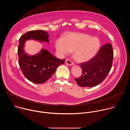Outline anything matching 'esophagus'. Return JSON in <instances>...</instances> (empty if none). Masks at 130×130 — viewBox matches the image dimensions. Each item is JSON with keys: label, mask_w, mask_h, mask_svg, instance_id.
Returning <instances> with one entry per match:
<instances>
[{"label": "esophagus", "mask_w": 130, "mask_h": 130, "mask_svg": "<svg viewBox=\"0 0 130 130\" xmlns=\"http://www.w3.org/2000/svg\"><path fill=\"white\" fill-rule=\"evenodd\" d=\"M65 63L66 64L69 65H73L74 64L73 62H72L71 60H70L69 59H66V60L65 61Z\"/></svg>", "instance_id": "34e87169"}]
</instances>
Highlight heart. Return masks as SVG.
<instances>
[{"label": "heart", "instance_id": "1", "mask_svg": "<svg viewBox=\"0 0 130 130\" xmlns=\"http://www.w3.org/2000/svg\"><path fill=\"white\" fill-rule=\"evenodd\" d=\"M101 43L99 39L82 33H70L55 41L57 50L61 55L73 51V57L79 62L88 61L98 53Z\"/></svg>", "mask_w": 130, "mask_h": 130}]
</instances>
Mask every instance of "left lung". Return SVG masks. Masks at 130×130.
Segmentation results:
<instances>
[{
	"label": "left lung",
	"instance_id": "1",
	"mask_svg": "<svg viewBox=\"0 0 130 130\" xmlns=\"http://www.w3.org/2000/svg\"><path fill=\"white\" fill-rule=\"evenodd\" d=\"M113 47L107 43L103 45L95 56L89 61L80 64L82 75L75 81L81 87H93L101 83L112 68Z\"/></svg>",
	"mask_w": 130,
	"mask_h": 130
}]
</instances>
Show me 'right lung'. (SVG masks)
<instances>
[{
    "label": "right lung",
    "mask_w": 130,
    "mask_h": 130,
    "mask_svg": "<svg viewBox=\"0 0 130 130\" xmlns=\"http://www.w3.org/2000/svg\"><path fill=\"white\" fill-rule=\"evenodd\" d=\"M49 35L44 30H33L23 35L18 47V63L25 77L30 81L42 84L49 80L57 68L64 64L65 60L59 59L48 50L42 49L38 54L30 55L24 50L26 41L30 40L49 43Z\"/></svg>",
    "instance_id": "add662e5"
}]
</instances>
